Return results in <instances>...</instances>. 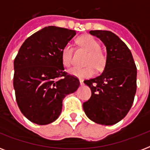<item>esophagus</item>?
<instances>
[{"label": "esophagus", "instance_id": "obj_1", "mask_svg": "<svg viewBox=\"0 0 150 150\" xmlns=\"http://www.w3.org/2000/svg\"><path fill=\"white\" fill-rule=\"evenodd\" d=\"M79 82L81 86H83V85H84V82H83V80L82 79H79Z\"/></svg>", "mask_w": 150, "mask_h": 150}]
</instances>
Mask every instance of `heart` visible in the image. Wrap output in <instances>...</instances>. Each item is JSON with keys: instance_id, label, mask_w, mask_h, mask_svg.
Instances as JSON below:
<instances>
[{"instance_id": "obj_1", "label": "heart", "mask_w": 150, "mask_h": 150, "mask_svg": "<svg viewBox=\"0 0 150 150\" xmlns=\"http://www.w3.org/2000/svg\"><path fill=\"white\" fill-rule=\"evenodd\" d=\"M77 43L81 47L89 53L86 61V65H87V67H75L71 68L68 71V73L80 79H87L92 77L95 74V68L97 71L103 70L106 64V57L100 50V43L89 35L80 36L77 40ZM72 54V46L69 43L66 44L61 51V61L65 68H68L71 64Z\"/></svg>"}]
</instances>
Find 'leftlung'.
Instances as JSON below:
<instances>
[{
    "mask_svg": "<svg viewBox=\"0 0 150 150\" xmlns=\"http://www.w3.org/2000/svg\"><path fill=\"white\" fill-rule=\"evenodd\" d=\"M89 33L103 43L107 59L101 75L84 81L92 96L83 103V110L95 123L112 125L122 120L132 106L137 68L130 50L117 35L107 30H91Z\"/></svg>",
    "mask_w": 150,
    "mask_h": 150,
    "instance_id": "8db88e82",
    "label": "left lung"
}]
</instances>
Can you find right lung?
Segmentation results:
<instances>
[{"label":"right lung","mask_w":150,"mask_h":150,"mask_svg":"<svg viewBox=\"0 0 150 150\" xmlns=\"http://www.w3.org/2000/svg\"><path fill=\"white\" fill-rule=\"evenodd\" d=\"M75 30L47 26L25 40L14 61L18 106L32 122L44 125L58 118L62 101L79 87L77 78L64 71L61 51Z\"/></svg>","instance_id":"add662e5"}]
</instances>
